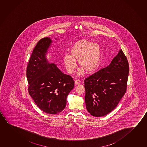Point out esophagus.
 I'll return each mask as SVG.
<instances>
[{
  "label": "esophagus",
  "mask_w": 147,
  "mask_h": 147,
  "mask_svg": "<svg viewBox=\"0 0 147 147\" xmlns=\"http://www.w3.org/2000/svg\"><path fill=\"white\" fill-rule=\"evenodd\" d=\"M74 83L75 85H78L80 84V81L79 80H75Z\"/></svg>",
  "instance_id": "1"
}]
</instances>
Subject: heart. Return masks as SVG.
Instances as JSON below:
<instances>
[{
    "instance_id": "b5f03b06",
    "label": "heart",
    "mask_w": 147,
    "mask_h": 147,
    "mask_svg": "<svg viewBox=\"0 0 147 147\" xmlns=\"http://www.w3.org/2000/svg\"><path fill=\"white\" fill-rule=\"evenodd\" d=\"M70 55L65 54L63 63L69 73H72L76 68V61L82 69L78 74H83L84 70L87 73L94 71L99 63L101 56V49L97 43H92L86 40L75 42L71 48Z\"/></svg>"
}]
</instances>
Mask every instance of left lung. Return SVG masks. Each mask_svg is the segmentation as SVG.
Returning a JSON list of instances; mask_svg holds the SVG:
<instances>
[{"mask_svg":"<svg viewBox=\"0 0 147 147\" xmlns=\"http://www.w3.org/2000/svg\"><path fill=\"white\" fill-rule=\"evenodd\" d=\"M129 64L122 50L111 63L84 80L86 108L91 115L103 117L117 107L126 93Z\"/></svg>","mask_w":147,"mask_h":147,"instance_id":"left-lung-1","label":"left lung"}]
</instances>
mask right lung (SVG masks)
Returning a JSON list of instances; mask_svg holds the SVG:
<instances>
[{
    "label": "right lung",
    "instance_id": "right-lung-1",
    "mask_svg": "<svg viewBox=\"0 0 147 147\" xmlns=\"http://www.w3.org/2000/svg\"><path fill=\"white\" fill-rule=\"evenodd\" d=\"M52 42L48 37L38 41L28 63L26 76L28 92L36 105L46 113L55 115L65 108L74 82L48 61L46 54Z\"/></svg>",
    "mask_w": 147,
    "mask_h": 147
}]
</instances>
